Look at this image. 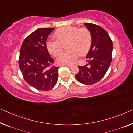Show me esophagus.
Listing matches in <instances>:
<instances>
[{
	"label": "esophagus",
	"mask_w": 133,
	"mask_h": 133,
	"mask_svg": "<svg viewBox=\"0 0 133 133\" xmlns=\"http://www.w3.org/2000/svg\"><path fill=\"white\" fill-rule=\"evenodd\" d=\"M65 66H66L67 67H68V68H71V65H64Z\"/></svg>",
	"instance_id": "34e87169"
}]
</instances>
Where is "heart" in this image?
I'll return each mask as SVG.
<instances>
[{
  "mask_svg": "<svg viewBox=\"0 0 133 133\" xmlns=\"http://www.w3.org/2000/svg\"><path fill=\"white\" fill-rule=\"evenodd\" d=\"M55 40L46 42L48 52L54 56L62 54L64 45L67 43L68 50L58 58L59 64H70L78 58L79 55H84L90 50L92 44V36L86 28L75 26H64L56 30L54 34Z\"/></svg>",
  "mask_w": 133,
  "mask_h": 133,
  "instance_id": "heart-1",
  "label": "heart"
}]
</instances>
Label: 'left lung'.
I'll return each mask as SVG.
<instances>
[{
    "label": "left lung",
    "instance_id": "obj_1",
    "mask_svg": "<svg viewBox=\"0 0 133 133\" xmlns=\"http://www.w3.org/2000/svg\"><path fill=\"white\" fill-rule=\"evenodd\" d=\"M92 36V44L86 58L89 62L84 66H78V72L75 78L79 83L86 85L96 83L103 78L112 62L113 43L109 34L101 26L84 23Z\"/></svg>",
    "mask_w": 133,
    "mask_h": 133
}]
</instances>
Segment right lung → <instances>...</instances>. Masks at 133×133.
<instances>
[{
    "mask_svg": "<svg viewBox=\"0 0 133 133\" xmlns=\"http://www.w3.org/2000/svg\"><path fill=\"white\" fill-rule=\"evenodd\" d=\"M55 28H40L24 39L19 52V66L24 79L41 91L52 89L58 81V69L46 48V39Z\"/></svg>",
    "mask_w": 133,
    "mask_h": 133,
    "instance_id": "add662e5",
    "label": "right lung"
}]
</instances>
